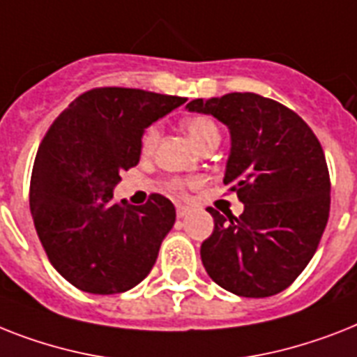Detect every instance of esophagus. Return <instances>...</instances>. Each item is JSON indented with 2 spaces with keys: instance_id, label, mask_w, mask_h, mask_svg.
I'll return each mask as SVG.
<instances>
[{
  "instance_id": "obj_1",
  "label": "esophagus",
  "mask_w": 357,
  "mask_h": 357,
  "mask_svg": "<svg viewBox=\"0 0 357 357\" xmlns=\"http://www.w3.org/2000/svg\"><path fill=\"white\" fill-rule=\"evenodd\" d=\"M176 214H178V218H185V216L190 214V208L185 207V205H178V207H176Z\"/></svg>"
}]
</instances>
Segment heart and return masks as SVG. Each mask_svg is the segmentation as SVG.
I'll use <instances>...</instances> for the list:
<instances>
[{
	"instance_id": "b5f03b06",
	"label": "heart",
	"mask_w": 357,
	"mask_h": 357,
	"mask_svg": "<svg viewBox=\"0 0 357 357\" xmlns=\"http://www.w3.org/2000/svg\"><path fill=\"white\" fill-rule=\"evenodd\" d=\"M185 130L190 135L194 143L198 144L199 149H204L205 144L213 143V141H220V130L216 126L211 117H205V115H196V117H190L185 121ZM159 141V128L155 124L149 126L144 130L143 137H141V152L144 155H150V153L155 150V144ZM169 190L176 194H183L185 190V181L181 179H172L169 183Z\"/></svg>"
}]
</instances>
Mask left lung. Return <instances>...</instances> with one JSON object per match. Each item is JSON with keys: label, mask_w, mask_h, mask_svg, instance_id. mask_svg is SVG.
I'll list each match as a JSON object with an SVG mask.
<instances>
[{"label": "left lung", "mask_w": 357, "mask_h": 357, "mask_svg": "<svg viewBox=\"0 0 357 357\" xmlns=\"http://www.w3.org/2000/svg\"><path fill=\"white\" fill-rule=\"evenodd\" d=\"M213 115L231 133L224 183L244 204L238 218L207 211L213 234L202 262L214 282L240 297L286 289L317 251L330 214V176L319 139L277 100L227 93L187 104Z\"/></svg>", "instance_id": "8db88e82"}]
</instances>
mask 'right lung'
Returning <instances> with one entry per match:
<instances>
[{
  "label": "right lung",
  "instance_id": "1",
  "mask_svg": "<svg viewBox=\"0 0 357 357\" xmlns=\"http://www.w3.org/2000/svg\"><path fill=\"white\" fill-rule=\"evenodd\" d=\"M185 102L143 89H89L42 139L29 205L49 262L75 288L123 294L150 273L176 208L161 194L139 207L115 204L113 188L139 163L144 128Z\"/></svg>",
  "mask_w": 357,
  "mask_h": 357
}]
</instances>
